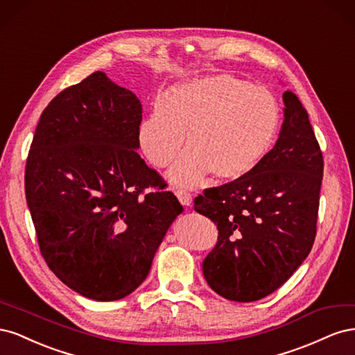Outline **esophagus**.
<instances>
[{
    "mask_svg": "<svg viewBox=\"0 0 355 355\" xmlns=\"http://www.w3.org/2000/svg\"><path fill=\"white\" fill-rule=\"evenodd\" d=\"M176 196H178V198H179V201H180L182 204H184V206L189 207L191 204H192V196L189 194V192L179 189V191H176Z\"/></svg>",
    "mask_w": 355,
    "mask_h": 355,
    "instance_id": "esophagus-1",
    "label": "esophagus"
}]
</instances>
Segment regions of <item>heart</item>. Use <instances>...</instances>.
<instances>
[{
  "mask_svg": "<svg viewBox=\"0 0 355 355\" xmlns=\"http://www.w3.org/2000/svg\"><path fill=\"white\" fill-rule=\"evenodd\" d=\"M282 125L274 96L232 73L176 84L154 105L139 130L149 163L166 167L187 148L170 171L173 182L192 187L206 176L235 180L250 175L272 149Z\"/></svg>",
  "mask_w": 355,
  "mask_h": 355,
  "instance_id": "obj_1",
  "label": "heart"
}]
</instances>
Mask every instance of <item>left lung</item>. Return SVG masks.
Listing matches in <instances>:
<instances>
[{"instance_id":"obj_1","label":"left lung","mask_w":355,"mask_h":355,"mask_svg":"<svg viewBox=\"0 0 355 355\" xmlns=\"http://www.w3.org/2000/svg\"><path fill=\"white\" fill-rule=\"evenodd\" d=\"M280 137L250 175L204 189L194 209L218 225L202 262L207 284L235 302L283 286L309 254L317 234L324 161L306 110L284 92Z\"/></svg>"}]
</instances>
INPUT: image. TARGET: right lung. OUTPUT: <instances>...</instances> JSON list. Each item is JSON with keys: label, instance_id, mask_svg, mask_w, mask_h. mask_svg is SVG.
Masks as SVG:
<instances>
[{"label": "right lung", "instance_id": "add662e5", "mask_svg": "<svg viewBox=\"0 0 355 355\" xmlns=\"http://www.w3.org/2000/svg\"><path fill=\"white\" fill-rule=\"evenodd\" d=\"M142 105L101 71L42 111L25 194L40 252L62 283L94 300L141 286L170 225L184 211L136 153Z\"/></svg>", "mask_w": 355, "mask_h": 355}]
</instances>
